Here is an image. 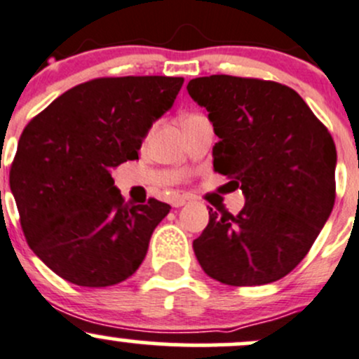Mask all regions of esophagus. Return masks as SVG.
I'll use <instances>...</instances> for the list:
<instances>
[{"instance_id":"34e87169","label":"esophagus","mask_w":359,"mask_h":359,"mask_svg":"<svg viewBox=\"0 0 359 359\" xmlns=\"http://www.w3.org/2000/svg\"><path fill=\"white\" fill-rule=\"evenodd\" d=\"M188 200H190L188 198V195H175L171 198V205L172 207H183Z\"/></svg>"}]
</instances>
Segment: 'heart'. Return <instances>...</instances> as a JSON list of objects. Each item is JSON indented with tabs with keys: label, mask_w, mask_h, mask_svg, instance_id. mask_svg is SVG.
I'll return each instance as SVG.
<instances>
[{
	"label": "heart",
	"mask_w": 359,
	"mask_h": 359,
	"mask_svg": "<svg viewBox=\"0 0 359 359\" xmlns=\"http://www.w3.org/2000/svg\"><path fill=\"white\" fill-rule=\"evenodd\" d=\"M200 114H187V116H184L183 119H181V121H187V119H191V118H198Z\"/></svg>",
	"instance_id": "obj_1"
}]
</instances>
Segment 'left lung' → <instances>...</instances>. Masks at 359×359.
Returning <instances> with one entry per match:
<instances>
[{"label":"left lung","mask_w":359,"mask_h":359,"mask_svg":"<svg viewBox=\"0 0 359 359\" xmlns=\"http://www.w3.org/2000/svg\"><path fill=\"white\" fill-rule=\"evenodd\" d=\"M187 90L209 111L219 137L214 169L245 195L238 215L209 210L194 241L196 260L229 286L279 280L303 260L332 212V137L298 92L277 82L210 75L190 80Z\"/></svg>","instance_id":"8db88e82"}]
</instances>
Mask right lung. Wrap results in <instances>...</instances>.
I'll return each mask as SVG.
<instances>
[{
    "label": "right lung",
    "instance_id": "right-lung-1",
    "mask_svg": "<svg viewBox=\"0 0 359 359\" xmlns=\"http://www.w3.org/2000/svg\"><path fill=\"white\" fill-rule=\"evenodd\" d=\"M180 76L95 79L70 88L25 126L10 188L32 252L68 283L106 287L135 273L171 207L125 202L111 169L138 159L175 104Z\"/></svg>",
    "mask_w": 359,
    "mask_h": 359
}]
</instances>
